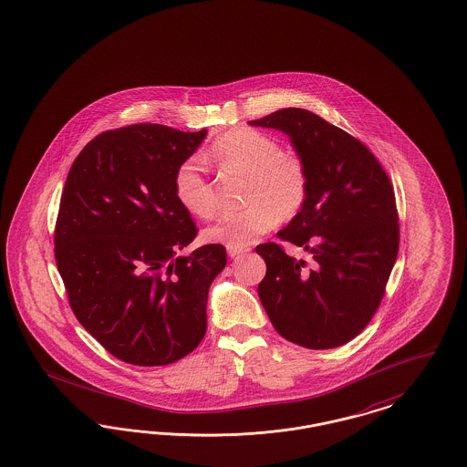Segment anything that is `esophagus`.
<instances>
[{
    "label": "esophagus",
    "mask_w": 467,
    "mask_h": 467,
    "mask_svg": "<svg viewBox=\"0 0 467 467\" xmlns=\"http://www.w3.org/2000/svg\"><path fill=\"white\" fill-rule=\"evenodd\" d=\"M248 252V248H236V246H227V255L231 258L240 257Z\"/></svg>",
    "instance_id": "1"
}]
</instances>
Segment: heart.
<instances>
[{
  "mask_svg": "<svg viewBox=\"0 0 467 467\" xmlns=\"http://www.w3.org/2000/svg\"><path fill=\"white\" fill-rule=\"evenodd\" d=\"M207 159L224 171L246 176L248 207L223 213L203 231V242L246 248L277 219L290 221L306 203L310 177L306 163L293 153H285L274 138L260 130H227L212 143ZM174 194L181 207L196 217H210L217 207L212 184L196 159L177 167Z\"/></svg>",
  "mask_w": 467,
  "mask_h": 467,
  "instance_id": "b5f03b06",
  "label": "heart"
}]
</instances>
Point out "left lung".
I'll list each match as a JSON object with an SVG mask.
<instances>
[{
  "instance_id": "left-lung-1",
  "label": "left lung",
  "mask_w": 467,
  "mask_h": 467,
  "mask_svg": "<svg viewBox=\"0 0 467 467\" xmlns=\"http://www.w3.org/2000/svg\"><path fill=\"white\" fill-rule=\"evenodd\" d=\"M248 124L285 132L310 177L304 209L277 238L302 246L312 267L275 243L258 244L267 265L260 302L283 338L335 348L369 324L395 265L400 236L391 182L366 146L316 113L283 109Z\"/></svg>"
}]
</instances>
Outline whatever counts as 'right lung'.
<instances>
[{"instance_id": "add662e5", "label": "right lung", "mask_w": 467, "mask_h": 467, "mask_svg": "<svg viewBox=\"0 0 467 467\" xmlns=\"http://www.w3.org/2000/svg\"><path fill=\"white\" fill-rule=\"evenodd\" d=\"M207 130L161 124L107 130L72 163L55 225V258L70 306L95 338L134 366H167L207 331V296L223 244L188 257L196 236L174 194L177 167Z\"/></svg>"}]
</instances>
